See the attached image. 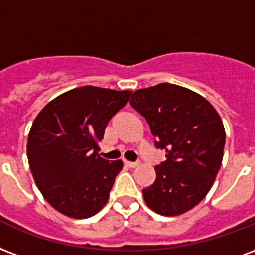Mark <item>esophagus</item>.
Returning <instances> with one entry per match:
<instances>
[{
	"mask_svg": "<svg viewBox=\"0 0 255 255\" xmlns=\"http://www.w3.org/2000/svg\"><path fill=\"white\" fill-rule=\"evenodd\" d=\"M126 166L133 168V167L139 166V162H128V160H126Z\"/></svg>",
	"mask_w": 255,
	"mask_h": 255,
	"instance_id": "esophagus-1",
	"label": "esophagus"
}]
</instances>
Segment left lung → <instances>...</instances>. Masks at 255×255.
I'll return each instance as SVG.
<instances>
[{
	"mask_svg": "<svg viewBox=\"0 0 255 255\" xmlns=\"http://www.w3.org/2000/svg\"><path fill=\"white\" fill-rule=\"evenodd\" d=\"M129 104L147 120L155 147L166 151L156 179L143 190L145 203L166 217L191 210L222 164L226 133L218 112L201 95L170 83L137 89Z\"/></svg>",
	"mask_w": 255,
	"mask_h": 255,
	"instance_id": "1",
	"label": "left lung"
}]
</instances>
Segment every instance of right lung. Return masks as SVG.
I'll return each instance as SVG.
<instances>
[{"label":"right lung","mask_w":255,"mask_h":255,"mask_svg":"<svg viewBox=\"0 0 255 255\" xmlns=\"http://www.w3.org/2000/svg\"><path fill=\"white\" fill-rule=\"evenodd\" d=\"M131 93L92 85L71 89L48 103L33 122L29 167L46 202L64 215L89 218L108 201L123 163L100 158L97 141Z\"/></svg>","instance_id":"obj_1"}]
</instances>
